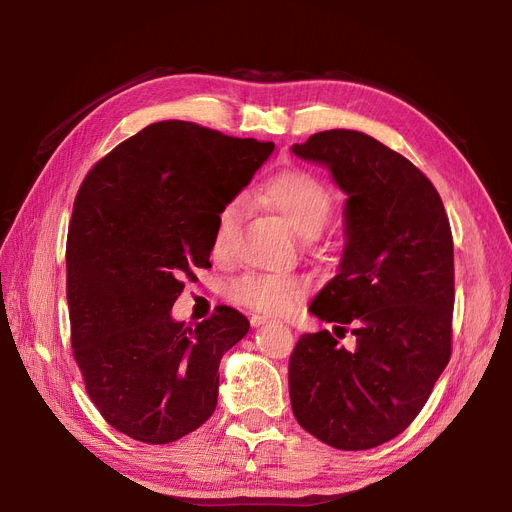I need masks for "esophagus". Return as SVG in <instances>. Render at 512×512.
Listing matches in <instances>:
<instances>
[{
  "label": "esophagus",
  "instance_id": "34e87169",
  "mask_svg": "<svg viewBox=\"0 0 512 512\" xmlns=\"http://www.w3.org/2000/svg\"><path fill=\"white\" fill-rule=\"evenodd\" d=\"M250 322H252V327H260V324H265V322H269V318H265V316H252L250 318Z\"/></svg>",
  "mask_w": 512,
  "mask_h": 512
}]
</instances>
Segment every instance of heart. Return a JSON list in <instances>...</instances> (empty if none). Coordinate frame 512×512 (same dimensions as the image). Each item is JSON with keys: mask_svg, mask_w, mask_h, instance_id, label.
<instances>
[{"mask_svg": "<svg viewBox=\"0 0 512 512\" xmlns=\"http://www.w3.org/2000/svg\"><path fill=\"white\" fill-rule=\"evenodd\" d=\"M265 203L299 232L301 237H316L327 226L335 209L333 192L320 177L305 168H286L262 183ZM241 218L239 198L224 203L215 215L211 252L228 260L235 254ZM309 292V282L301 275L247 271L228 286L230 299L252 312L282 318L288 316Z\"/></svg>", "mask_w": 512, "mask_h": 512, "instance_id": "heart-1", "label": "heart"}]
</instances>
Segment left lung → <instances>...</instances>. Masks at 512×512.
Returning a JSON list of instances; mask_svg holds the SVG:
<instances>
[{"label":"left lung","mask_w":512,"mask_h":512,"mask_svg":"<svg viewBox=\"0 0 512 512\" xmlns=\"http://www.w3.org/2000/svg\"><path fill=\"white\" fill-rule=\"evenodd\" d=\"M292 153L327 164L348 194V241L309 305L333 333H305L290 354V406L320 442L367 451L410 427L451 359V224L421 170L363 132H316ZM348 332L352 349L338 342Z\"/></svg>","instance_id":"obj_1"}]
</instances>
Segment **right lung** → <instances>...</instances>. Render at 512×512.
<instances>
[{
  "label": "right lung",
  "mask_w": 512,
  "mask_h": 512,
  "mask_svg": "<svg viewBox=\"0 0 512 512\" xmlns=\"http://www.w3.org/2000/svg\"><path fill=\"white\" fill-rule=\"evenodd\" d=\"M273 143L158 121L91 166L66 241L72 356L104 421L145 444L175 442L218 404L220 359L250 331L237 309L185 327L183 280L209 269L215 215Z\"/></svg>",
  "instance_id": "1"
}]
</instances>
